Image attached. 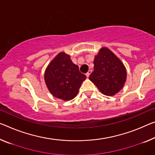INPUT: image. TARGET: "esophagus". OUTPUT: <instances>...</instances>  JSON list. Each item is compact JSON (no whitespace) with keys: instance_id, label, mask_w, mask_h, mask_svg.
Segmentation results:
<instances>
[{"instance_id":"1","label":"esophagus","mask_w":155,"mask_h":155,"mask_svg":"<svg viewBox=\"0 0 155 155\" xmlns=\"http://www.w3.org/2000/svg\"><path fill=\"white\" fill-rule=\"evenodd\" d=\"M91 70H89V71H88V72L86 73V75H87V78L89 77V75H90V74H91Z\"/></svg>"}]
</instances>
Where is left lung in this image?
<instances>
[{
    "mask_svg": "<svg viewBox=\"0 0 155 155\" xmlns=\"http://www.w3.org/2000/svg\"><path fill=\"white\" fill-rule=\"evenodd\" d=\"M94 70L89 80L106 96H114L123 87L127 77L125 66L107 48H102L95 57Z\"/></svg>",
    "mask_w": 155,
    "mask_h": 155,
    "instance_id": "left-lung-1",
    "label": "left lung"
}]
</instances>
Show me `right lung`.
<instances>
[{
    "label": "right lung",
    "instance_id": "1",
    "mask_svg": "<svg viewBox=\"0 0 155 155\" xmlns=\"http://www.w3.org/2000/svg\"><path fill=\"white\" fill-rule=\"evenodd\" d=\"M44 78L53 96L71 101L77 96L86 75L80 72L78 66L72 62L69 55L60 53L47 67Z\"/></svg>",
    "mask_w": 155,
    "mask_h": 155
}]
</instances>
